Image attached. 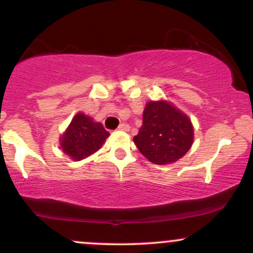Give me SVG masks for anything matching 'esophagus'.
Here are the masks:
<instances>
[{
  "label": "esophagus",
  "mask_w": 253,
  "mask_h": 253,
  "mask_svg": "<svg viewBox=\"0 0 253 253\" xmlns=\"http://www.w3.org/2000/svg\"><path fill=\"white\" fill-rule=\"evenodd\" d=\"M129 128H130V127H129L128 124H121L120 126H119V129H120V130H126V132H127V130H129Z\"/></svg>",
  "instance_id": "34e87169"
}]
</instances>
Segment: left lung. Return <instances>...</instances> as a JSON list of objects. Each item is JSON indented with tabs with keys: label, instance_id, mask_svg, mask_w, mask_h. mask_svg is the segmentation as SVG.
<instances>
[{
	"label": "left lung",
	"instance_id": "1",
	"mask_svg": "<svg viewBox=\"0 0 253 253\" xmlns=\"http://www.w3.org/2000/svg\"><path fill=\"white\" fill-rule=\"evenodd\" d=\"M143 155L158 165L175 163L189 151L194 128L189 118L167 101H151L143 114V126L134 138Z\"/></svg>",
	"mask_w": 253,
	"mask_h": 253
}]
</instances>
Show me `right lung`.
<instances>
[{"label": "right lung", "mask_w": 253, "mask_h": 253, "mask_svg": "<svg viewBox=\"0 0 253 253\" xmlns=\"http://www.w3.org/2000/svg\"><path fill=\"white\" fill-rule=\"evenodd\" d=\"M108 136L109 133L102 124L95 123L88 115L78 113L60 136L59 143L63 152L78 162L96 152Z\"/></svg>", "instance_id": "right-lung-1"}]
</instances>
